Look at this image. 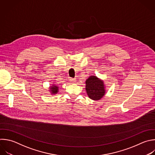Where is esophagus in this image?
<instances>
[{
  "label": "esophagus",
  "instance_id": "esophagus-1",
  "mask_svg": "<svg viewBox=\"0 0 155 155\" xmlns=\"http://www.w3.org/2000/svg\"><path fill=\"white\" fill-rule=\"evenodd\" d=\"M70 82H71L72 84H74V83H75V82H76V79H73V78H70Z\"/></svg>",
  "mask_w": 155,
  "mask_h": 155
}]
</instances>
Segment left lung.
<instances>
[{
	"label": "left lung",
	"mask_w": 155,
	"mask_h": 155,
	"mask_svg": "<svg viewBox=\"0 0 155 155\" xmlns=\"http://www.w3.org/2000/svg\"><path fill=\"white\" fill-rule=\"evenodd\" d=\"M85 90L91 99L98 101L105 94L106 87L102 79L91 75L85 81Z\"/></svg>",
	"instance_id": "left-lung-1"
}]
</instances>
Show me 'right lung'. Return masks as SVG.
Listing matches in <instances>:
<instances>
[{
    "label": "right lung",
    "instance_id": "obj_1",
    "mask_svg": "<svg viewBox=\"0 0 155 155\" xmlns=\"http://www.w3.org/2000/svg\"><path fill=\"white\" fill-rule=\"evenodd\" d=\"M49 91L51 95H55L59 92V87L55 84H52L49 87Z\"/></svg>",
    "mask_w": 155,
    "mask_h": 155
}]
</instances>
